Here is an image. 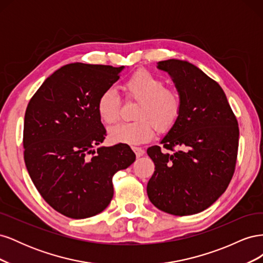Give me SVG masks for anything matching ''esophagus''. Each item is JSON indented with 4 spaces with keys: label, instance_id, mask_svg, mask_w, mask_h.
<instances>
[{
    "label": "esophagus",
    "instance_id": "34e87169",
    "mask_svg": "<svg viewBox=\"0 0 263 263\" xmlns=\"http://www.w3.org/2000/svg\"><path fill=\"white\" fill-rule=\"evenodd\" d=\"M132 149H133V151L135 153V155L137 156V158L144 156V154H145V150L139 148V147H132Z\"/></svg>",
    "mask_w": 263,
    "mask_h": 263
}]
</instances>
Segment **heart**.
Instances as JSON below:
<instances>
[{
    "instance_id": "obj_1",
    "label": "heart",
    "mask_w": 263,
    "mask_h": 263,
    "mask_svg": "<svg viewBox=\"0 0 263 263\" xmlns=\"http://www.w3.org/2000/svg\"><path fill=\"white\" fill-rule=\"evenodd\" d=\"M126 100L137 101L134 112L136 121L118 124L108 130V138L115 144L140 145L153 138L155 129L164 134L177 125L182 114V97L174 87L165 86L163 79L146 70H138L124 84ZM97 109L103 123L118 121L121 99L113 90L102 92Z\"/></svg>"
}]
</instances>
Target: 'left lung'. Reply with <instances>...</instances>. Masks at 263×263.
Listing matches in <instances>:
<instances>
[{
    "mask_svg": "<svg viewBox=\"0 0 263 263\" xmlns=\"http://www.w3.org/2000/svg\"><path fill=\"white\" fill-rule=\"evenodd\" d=\"M182 97L177 125L147 154L155 172L147 185L150 202L177 216L200 213L225 192L239 145V127L220 85L192 63L160 61Z\"/></svg>",
    "mask_w": 263,
    "mask_h": 263,
    "instance_id": "left-lung-1",
    "label": "left lung"
}]
</instances>
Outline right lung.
<instances>
[{"label": "right lung", "instance_id": "1", "mask_svg": "<svg viewBox=\"0 0 263 263\" xmlns=\"http://www.w3.org/2000/svg\"><path fill=\"white\" fill-rule=\"evenodd\" d=\"M122 67L69 63L47 78L24 118V160L44 200L58 213L81 219L104 211L114 174L135 161L129 146H94L105 139L97 103L121 77Z\"/></svg>", "mask_w": 263, "mask_h": 263}]
</instances>
